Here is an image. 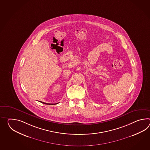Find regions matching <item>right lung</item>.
Listing matches in <instances>:
<instances>
[{
	"instance_id": "right-lung-1",
	"label": "right lung",
	"mask_w": 150,
	"mask_h": 150,
	"mask_svg": "<svg viewBox=\"0 0 150 150\" xmlns=\"http://www.w3.org/2000/svg\"><path fill=\"white\" fill-rule=\"evenodd\" d=\"M41 103H42L45 104H48V105H53V104H50V103H44V102H41L40 101Z\"/></svg>"
}]
</instances>
